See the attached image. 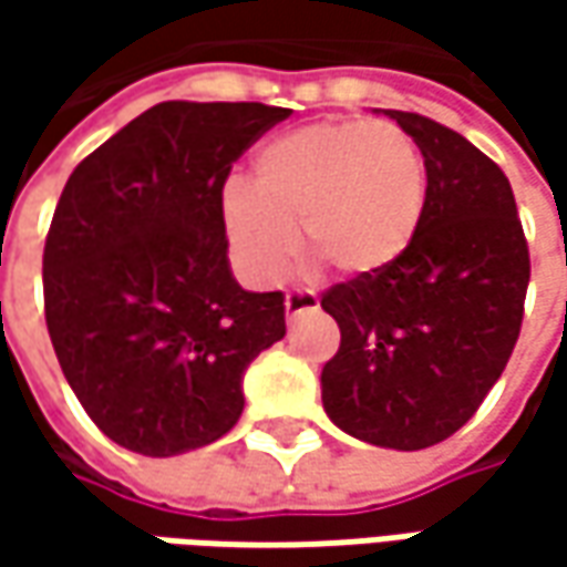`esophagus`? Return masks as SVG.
I'll return each instance as SVG.
<instances>
[{
    "mask_svg": "<svg viewBox=\"0 0 567 567\" xmlns=\"http://www.w3.org/2000/svg\"><path fill=\"white\" fill-rule=\"evenodd\" d=\"M316 309L318 296L309 293V290H293V293H287V299H284V312H287L290 321L299 316H306V312H316Z\"/></svg>",
    "mask_w": 567,
    "mask_h": 567,
    "instance_id": "34e87169",
    "label": "esophagus"
}]
</instances>
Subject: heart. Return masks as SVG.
Listing matches in <instances>:
<instances>
[{"label": "heart", "instance_id": "heart-1", "mask_svg": "<svg viewBox=\"0 0 567 567\" xmlns=\"http://www.w3.org/2000/svg\"><path fill=\"white\" fill-rule=\"evenodd\" d=\"M425 166L384 122H321L277 135L251 161V186L229 183L220 224L246 280L271 287L290 271L299 236L340 277H375L413 246Z\"/></svg>", "mask_w": 567, "mask_h": 567}]
</instances>
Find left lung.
Wrapping results in <instances>:
<instances>
[{
	"label": "left lung",
	"mask_w": 567,
	"mask_h": 567,
	"mask_svg": "<svg viewBox=\"0 0 567 567\" xmlns=\"http://www.w3.org/2000/svg\"><path fill=\"white\" fill-rule=\"evenodd\" d=\"M384 116L423 154V224L398 265L321 296L340 328V350L321 369V403L360 442L420 451L467 423L505 372L530 251L498 164L442 122Z\"/></svg>",
	"instance_id": "obj_1"
}]
</instances>
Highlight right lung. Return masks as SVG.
Instances as JSON below:
<instances>
[{
	"instance_id": "1",
	"label": "right lung",
	"mask_w": 567,
	"mask_h": 567,
	"mask_svg": "<svg viewBox=\"0 0 567 567\" xmlns=\"http://www.w3.org/2000/svg\"><path fill=\"white\" fill-rule=\"evenodd\" d=\"M290 116L265 103L166 100L87 154L55 205L43 306L55 360L97 429L144 457L236 425L243 372L287 334L284 293L229 271L233 164Z\"/></svg>"
}]
</instances>
